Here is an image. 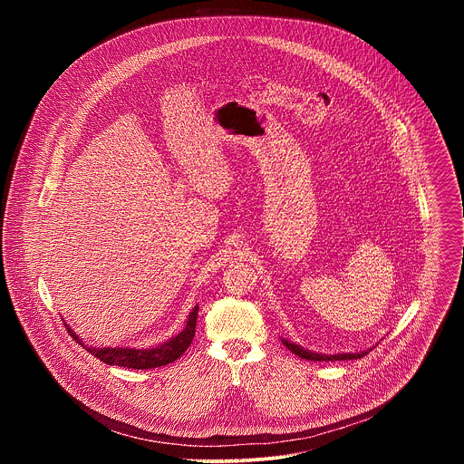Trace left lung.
I'll return each instance as SVG.
<instances>
[{"label": "left lung", "instance_id": "1", "mask_svg": "<svg viewBox=\"0 0 464 464\" xmlns=\"http://www.w3.org/2000/svg\"><path fill=\"white\" fill-rule=\"evenodd\" d=\"M285 343V347L288 351H292L295 356L303 358V360H312V362H336V360H358L362 356H365L371 349L367 351H360V353H343V354H321V353H314V351H308L297 343H292L288 340H281Z\"/></svg>", "mask_w": 464, "mask_h": 464}]
</instances>
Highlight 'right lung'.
<instances>
[{
	"mask_svg": "<svg viewBox=\"0 0 464 464\" xmlns=\"http://www.w3.org/2000/svg\"><path fill=\"white\" fill-rule=\"evenodd\" d=\"M196 317H198V306L192 308L188 314V319L183 326L181 333L169 342L150 347V349H130V347H86L93 356H97L101 362L108 365H119L126 369H154L167 363L176 362L192 343L194 333H196ZM68 326V324H65ZM68 333L79 342L81 338L73 333V328H68Z\"/></svg>",
	"mask_w": 464,
	"mask_h": 464,
	"instance_id": "1",
	"label": "right lung"
}]
</instances>
